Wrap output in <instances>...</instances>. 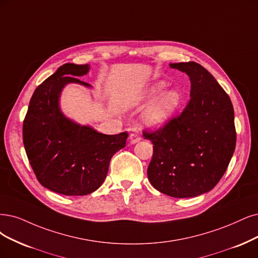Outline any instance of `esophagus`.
I'll return each instance as SVG.
<instances>
[{
	"label": "esophagus",
	"mask_w": 258,
	"mask_h": 258,
	"mask_svg": "<svg viewBox=\"0 0 258 258\" xmlns=\"http://www.w3.org/2000/svg\"><path fill=\"white\" fill-rule=\"evenodd\" d=\"M141 140V136L137 133H133V134L130 135V142L131 144H137L138 141Z\"/></svg>",
	"instance_id": "34e87169"
}]
</instances>
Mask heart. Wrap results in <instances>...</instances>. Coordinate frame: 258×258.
Here are the masks:
<instances>
[{
	"instance_id": "b5f03b06",
	"label": "heart",
	"mask_w": 258,
	"mask_h": 258,
	"mask_svg": "<svg viewBox=\"0 0 258 258\" xmlns=\"http://www.w3.org/2000/svg\"><path fill=\"white\" fill-rule=\"evenodd\" d=\"M164 89V84H157L154 85L153 87H151L149 91L142 95L141 98L137 99L135 101V104L144 103L150 99L154 97L156 93H158L160 90ZM180 103V95L177 91L171 90L155 101L151 106L147 109L144 116L145 124L148 127H158L161 126L163 124L170 118L177 107L179 106Z\"/></svg>"
}]
</instances>
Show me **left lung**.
<instances>
[{
    "instance_id": "8db88e82",
    "label": "left lung",
    "mask_w": 258,
    "mask_h": 258,
    "mask_svg": "<svg viewBox=\"0 0 258 258\" xmlns=\"http://www.w3.org/2000/svg\"><path fill=\"white\" fill-rule=\"evenodd\" d=\"M190 79V101L163 127L144 132L153 144L148 178L158 191L192 198L212 190L230 164L236 146L234 108L228 94L195 61L170 63Z\"/></svg>"
}]
</instances>
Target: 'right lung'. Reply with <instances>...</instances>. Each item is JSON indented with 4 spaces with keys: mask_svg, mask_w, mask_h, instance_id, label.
<instances>
[{
    "mask_svg": "<svg viewBox=\"0 0 258 258\" xmlns=\"http://www.w3.org/2000/svg\"><path fill=\"white\" fill-rule=\"evenodd\" d=\"M89 64L64 63L34 91L23 121V144L39 183L64 196L95 191L108 172L112 155L125 147L128 134L105 135L64 117L59 97L67 84L90 87L78 79Z\"/></svg>",
    "mask_w": 258,
    "mask_h": 258,
    "instance_id": "obj_1",
    "label": "right lung"
}]
</instances>
